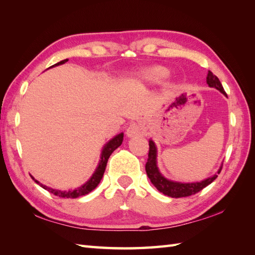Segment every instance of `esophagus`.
Segmentation results:
<instances>
[{
  "instance_id": "obj_1",
  "label": "esophagus",
  "mask_w": 255,
  "mask_h": 255,
  "mask_svg": "<svg viewBox=\"0 0 255 255\" xmlns=\"http://www.w3.org/2000/svg\"><path fill=\"white\" fill-rule=\"evenodd\" d=\"M143 131H144V128H143L142 125H140V124H131L130 126L127 128L126 133H127L128 137L131 138V137H134V136H138V134L143 133Z\"/></svg>"
}]
</instances>
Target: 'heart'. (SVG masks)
Returning <instances> with one entry per match:
<instances>
[{"label":"heart","instance_id":"1","mask_svg":"<svg viewBox=\"0 0 255 255\" xmlns=\"http://www.w3.org/2000/svg\"><path fill=\"white\" fill-rule=\"evenodd\" d=\"M167 75H169V71L165 68L155 66L142 70L139 74V79L144 83H158L165 80Z\"/></svg>","mask_w":255,"mask_h":255}]
</instances>
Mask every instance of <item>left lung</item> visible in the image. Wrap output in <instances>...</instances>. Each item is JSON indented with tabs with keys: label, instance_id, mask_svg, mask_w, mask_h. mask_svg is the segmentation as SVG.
Here are the masks:
<instances>
[{
	"label": "left lung",
	"instance_id": "obj_1",
	"mask_svg": "<svg viewBox=\"0 0 255 255\" xmlns=\"http://www.w3.org/2000/svg\"><path fill=\"white\" fill-rule=\"evenodd\" d=\"M207 84L210 88H215L219 90L221 93L227 96L226 92L221 85L219 79L216 77V75L208 71L207 74ZM223 166H220L218 170V174L221 172ZM145 172H147V175L150 178L151 183L156 187L159 192L163 193L164 195H167L170 197L174 198H180V197H187L191 196V195L196 194L202 191L210 183H213L216 178H217V174L210 176L202 182H196V183H181V182H174L171 180H167L163 175L161 174L158 166H156V147L152 140H149V154H148V161L145 163Z\"/></svg>",
	"mask_w": 255,
	"mask_h": 255
}]
</instances>
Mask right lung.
Wrapping results in <instances>:
<instances>
[{
  "label": "right lung",
  "instance_id": "right-lung-1",
  "mask_svg": "<svg viewBox=\"0 0 255 255\" xmlns=\"http://www.w3.org/2000/svg\"><path fill=\"white\" fill-rule=\"evenodd\" d=\"M67 61H68V59H64V60L58 62L56 64H53V66H51V67H56V66H59V64H63V63H66ZM123 139H124V133L122 132V133H119V134H117V136L114 137L113 139H111L110 141H108L104 145V148H103V151H102L100 163H99V165H97L95 172L93 173V175H92L90 180L86 182L85 184H83L82 186L75 188V189H73V191H59V189L48 187V186L44 185V184H40L37 180H35V178L32 176H31V178L37 184H39V185L42 188H45L46 191H48L53 195H56V196L62 197V198H77V197H80V196H83V195H86V194H89L90 192L93 191V189L97 185H99L101 180H102V177H103V174H104V172H105L108 158H110L111 154L114 152V151H115L119 147V145L123 143Z\"/></svg>",
  "mask_w": 255,
  "mask_h": 255
}]
</instances>
